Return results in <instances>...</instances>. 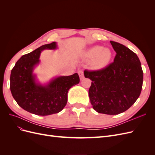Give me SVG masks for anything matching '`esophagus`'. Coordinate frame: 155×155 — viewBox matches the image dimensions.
I'll return each instance as SVG.
<instances>
[{"label": "esophagus", "mask_w": 155, "mask_h": 155, "mask_svg": "<svg viewBox=\"0 0 155 155\" xmlns=\"http://www.w3.org/2000/svg\"><path fill=\"white\" fill-rule=\"evenodd\" d=\"M78 74L79 76V78H80V80H82V79H84V73L83 70H79L78 72Z\"/></svg>", "instance_id": "obj_1"}]
</instances>
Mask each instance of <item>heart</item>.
Listing matches in <instances>:
<instances>
[{"label": "heart", "instance_id": "1", "mask_svg": "<svg viewBox=\"0 0 155 155\" xmlns=\"http://www.w3.org/2000/svg\"><path fill=\"white\" fill-rule=\"evenodd\" d=\"M88 59H92V66L95 69L104 68L112 58V52L109 48H104L101 46L96 45L89 48L86 52Z\"/></svg>", "mask_w": 155, "mask_h": 155}]
</instances>
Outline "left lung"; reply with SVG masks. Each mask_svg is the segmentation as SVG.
Instances as JSON below:
<instances>
[{"instance_id": "8db88e82", "label": "left lung", "mask_w": 155, "mask_h": 155, "mask_svg": "<svg viewBox=\"0 0 155 155\" xmlns=\"http://www.w3.org/2000/svg\"><path fill=\"white\" fill-rule=\"evenodd\" d=\"M116 51L114 62L95 71L85 70L92 80L88 95L93 109L98 113H122L137 100L142 91L143 71L137 55L125 46L110 41Z\"/></svg>"}]
</instances>
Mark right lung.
<instances>
[{"label":"right lung","mask_w":155,"mask_h":155,"mask_svg":"<svg viewBox=\"0 0 155 155\" xmlns=\"http://www.w3.org/2000/svg\"><path fill=\"white\" fill-rule=\"evenodd\" d=\"M57 48L55 42L44 45L22 55L13 68L10 75V90L14 99L23 109L38 116L58 113L67 105L68 91L79 83L77 73L59 76L43 85L35 81L33 71L39 63L41 51Z\"/></svg>","instance_id":"add662e5"}]
</instances>
